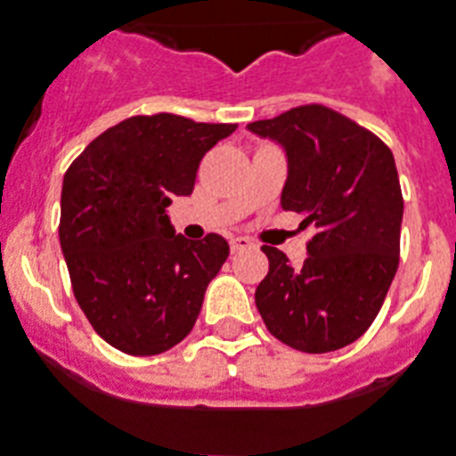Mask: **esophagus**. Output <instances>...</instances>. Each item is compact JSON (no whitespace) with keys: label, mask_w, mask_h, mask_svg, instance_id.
I'll return each mask as SVG.
<instances>
[{"label":"esophagus","mask_w":456,"mask_h":456,"mask_svg":"<svg viewBox=\"0 0 456 456\" xmlns=\"http://www.w3.org/2000/svg\"><path fill=\"white\" fill-rule=\"evenodd\" d=\"M229 248H232V252H243L252 248V240L246 236H234V239H229Z\"/></svg>","instance_id":"34e87169"}]
</instances>
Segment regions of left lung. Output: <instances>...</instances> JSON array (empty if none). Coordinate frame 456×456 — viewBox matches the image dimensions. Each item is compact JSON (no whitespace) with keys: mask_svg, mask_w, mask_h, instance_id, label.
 <instances>
[{"mask_svg":"<svg viewBox=\"0 0 456 456\" xmlns=\"http://www.w3.org/2000/svg\"><path fill=\"white\" fill-rule=\"evenodd\" d=\"M248 129L282 145L281 206L304 216L301 227L315 229L299 269L278 248H262L269 273L255 292L259 315L294 350H340L376 320L399 269L403 197L392 151L320 104Z\"/></svg>","mask_w":456,"mask_h":456,"instance_id":"1","label":"left lung"}]
</instances>
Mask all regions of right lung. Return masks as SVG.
I'll return each mask as SVG.
<instances>
[{
	"label": "right lung",
	"mask_w": 456,
	"mask_h": 456,
	"mask_svg": "<svg viewBox=\"0 0 456 456\" xmlns=\"http://www.w3.org/2000/svg\"><path fill=\"white\" fill-rule=\"evenodd\" d=\"M234 129L134 116L99 134L64 174L60 246L80 311L109 346L151 357L192 331L229 246L220 234H175L167 208L192 194L201 157Z\"/></svg>",
	"instance_id": "1"
}]
</instances>
